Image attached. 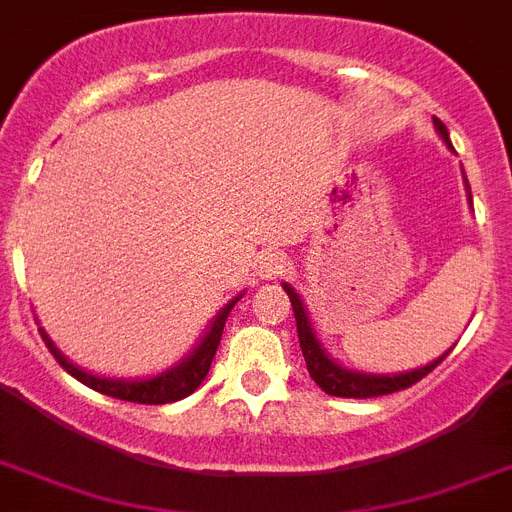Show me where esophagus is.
<instances>
[{
	"mask_svg": "<svg viewBox=\"0 0 512 512\" xmlns=\"http://www.w3.org/2000/svg\"><path fill=\"white\" fill-rule=\"evenodd\" d=\"M289 268V257L284 252H263L257 257V276L265 278V281H273L281 273H286Z\"/></svg>",
	"mask_w": 512,
	"mask_h": 512,
	"instance_id": "34e87169",
	"label": "esophagus"
}]
</instances>
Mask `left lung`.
Here are the masks:
<instances>
[{
    "label": "left lung",
    "mask_w": 512,
    "mask_h": 512,
    "mask_svg": "<svg viewBox=\"0 0 512 512\" xmlns=\"http://www.w3.org/2000/svg\"><path fill=\"white\" fill-rule=\"evenodd\" d=\"M434 128L436 134L442 136V141L447 144L450 152H455L452 147L450 134H447V126H444L442 120L434 118ZM465 178V173H463ZM465 189H468V202H471V186L465 181ZM473 207V202H471ZM284 286V292L289 294L294 307V318H297V334H299V347H302V355H305L307 363V373L313 378L315 384L321 386L323 392L331 394V397H352V400H365V397H381V394H392L400 392V389H407V386H413L415 381H421L423 376H429L434 371L436 365L442 363L444 357L450 355L452 347L447 352L431 360V363L421 365V368H413V371L405 373H365V371H355V368H347L339 360L328 355V350L323 347V342L318 339V331L313 328V321H310V313H307L305 302L297 294L292 284H281Z\"/></svg>",
    "instance_id": "left-lung-1"
}]
</instances>
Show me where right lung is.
<instances>
[{"instance_id":"right-lung-1","label":"right lung","mask_w":512,"mask_h":512,"mask_svg":"<svg viewBox=\"0 0 512 512\" xmlns=\"http://www.w3.org/2000/svg\"><path fill=\"white\" fill-rule=\"evenodd\" d=\"M242 299V294H236L234 299H228L226 305L220 307V313L215 315L213 323L207 326L205 336L194 344V350L186 357H181L176 365H170L168 371L157 373V376H144V378H110V376H97V373H89L78 368L76 363H70L68 357L57 350V344L49 339V334L44 328H39L44 342H47L49 352L54 355V360L65 368L73 378H78L81 384H86L94 392H102L107 397H115V400L126 402H139V405H165V402H176L189 397L202 378L210 371V363H213L215 350H218L220 336H223V326H226V318L231 313V307Z\"/></svg>"}]
</instances>
